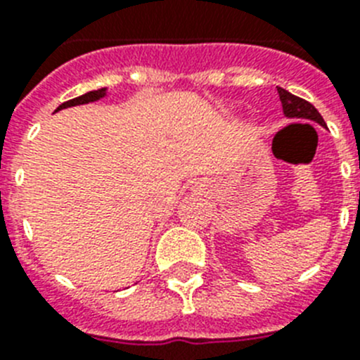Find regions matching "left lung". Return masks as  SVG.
Segmentation results:
<instances>
[{"label":"left lung","mask_w":360,"mask_h":360,"mask_svg":"<svg viewBox=\"0 0 360 360\" xmlns=\"http://www.w3.org/2000/svg\"><path fill=\"white\" fill-rule=\"evenodd\" d=\"M279 98H281L283 104V113L287 119H301V120H311V122H317L319 126L326 128V122L321 117L319 111L316 110L314 104H310L308 101L301 97H295L290 91L285 90V88H278Z\"/></svg>","instance_id":"1"}]
</instances>
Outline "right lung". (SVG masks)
<instances>
[{
    "label": "right lung",
    "mask_w": 360,
    "mask_h": 360,
    "mask_svg": "<svg viewBox=\"0 0 360 360\" xmlns=\"http://www.w3.org/2000/svg\"><path fill=\"white\" fill-rule=\"evenodd\" d=\"M106 95H108V88H101V90L88 91V94L81 95V97H75V98H72V101H66V103H63L56 111L65 110V108H72V106H81V104L95 103V101H101V98H104Z\"/></svg>",
    "instance_id": "1"
}]
</instances>
